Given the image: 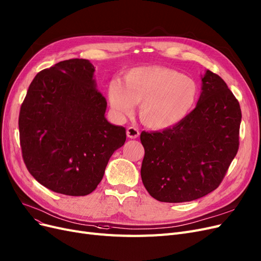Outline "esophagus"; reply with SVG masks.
Returning <instances> with one entry per match:
<instances>
[{"instance_id":"esophagus-1","label":"esophagus","mask_w":261,"mask_h":261,"mask_svg":"<svg viewBox=\"0 0 261 261\" xmlns=\"http://www.w3.org/2000/svg\"><path fill=\"white\" fill-rule=\"evenodd\" d=\"M126 135L128 138H132V139H136L138 136H139V130L134 127V126H129L126 130Z\"/></svg>"}]
</instances>
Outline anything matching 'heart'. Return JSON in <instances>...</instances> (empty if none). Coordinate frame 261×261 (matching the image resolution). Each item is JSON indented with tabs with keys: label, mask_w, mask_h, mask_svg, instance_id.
I'll list each match as a JSON object with an SVG mask.
<instances>
[{
	"label": "heart",
	"mask_w": 261,
	"mask_h": 261,
	"mask_svg": "<svg viewBox=\"0 0 261 261\" xmlns=\"http://www.w3.org/2000/svg\"><path fill=\"white\" fill-rule=\"evenodd\" d=\"M112 110L119 116L132 113L139 103L142 123L153 129H165L180 123L192 111L199 88L190 77L160 66L128 70L123 81L113 80L108 88Z\"/></svg>",
	"instance_id": "obj_1"
}]
</instances>
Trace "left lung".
Segmentation results:
<instances>
[{
	"mask_svg": "<svg viewBox=\"0 0 261 261\" xmlns=\"http://www.w3.org/2000/svg\"><path fill=\"white\" fill-rule=\"evenodd\" d=\"M240 103L226 82L207 70L194 110L162 132H142L141 179L160 202H190L217 189L240 145Z\"/></svg>",
	"mask_w": 261,
	"mask_h": 261,
	"instance_id": "1",
	"label": "left lung"
}]
</instances>
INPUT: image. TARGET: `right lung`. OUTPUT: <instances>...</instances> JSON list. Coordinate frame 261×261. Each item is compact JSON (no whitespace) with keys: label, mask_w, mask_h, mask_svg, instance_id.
<instances>
[{"label":"right lung","mask_w":261,"mask_h":261,"mask_svg":"<svg viewBox=\"0 0 261 261\" xmlns=\"http://www.w3.org/2000/svg\"><path fill=\"white\" fill-rule=\"evenodd\" d=\"M87 59L60 61L35 75L20 107L19 139L27 169L45 188L92 193L126 129L105 118L107 100Z\"/></svg>","instance_id":"1"}]
</instances>
